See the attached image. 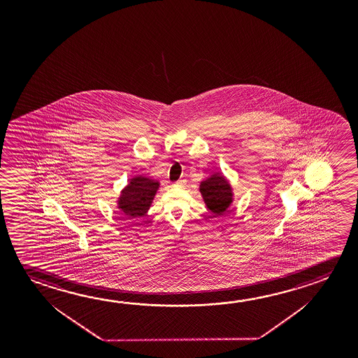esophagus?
Returning a JSON list of instances; mask_svg holds the SVG:
<instances>
[{
  "label": "esophagus",
  "instance_id": "esophagus-1",
  "mask_svg": "<svg viewBox=\"0 0 358 358\" xmlns=\"http://www.w3.org/2000/svg\"><path fill=\"white\" fill-rule=\"evenodd\" d=\"M186 185H187L186 180H178V181L175 182V187L183 188L186 187Z\"/></svg>",
  "mask_w": 358,
  "mask_h": 358
}]
</instances>
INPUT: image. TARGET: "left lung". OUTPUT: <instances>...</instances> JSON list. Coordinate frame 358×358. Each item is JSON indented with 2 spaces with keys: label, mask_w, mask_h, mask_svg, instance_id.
Listing matches in <instances>:
<instances>
[{
  "label": "left lung",
  "mask_w": 358,
  "mask_h": 358,
  "mask_svg": "<svg viewBox=\"0 0 358 358\" xmlns=\"http://www.w3.org/2000/svg\"><path fill=\"white\" fill-rule=\"evenodd\" d=\"M199 192L206 207L215 216L222 215L234 203L235 192L231 182L223 176L222 172H215L199 183Z\"/></svg>",
  "instance_id": "8db88e82"
}]
</instances>
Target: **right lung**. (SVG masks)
Here are the masks:
<instances>
[{
	"label": "right lung",
	"mask_w": 358,
	"mask_h": 358,
	"mask_svg": "<svg viewBox=\"0 0 358 358\" xmlns=\"http://www.w3.org/2000/svg\"><path fill=\"white\" fill-rule=\"evenodd\" d=\"M159 181L145 175H136L121 189L116 199L118 211L124 216L142 217L146 215L152 205L153 199L159 188Z\"/></svg>",
	"instance_id": "right-lung-1"
}]
</instances>
